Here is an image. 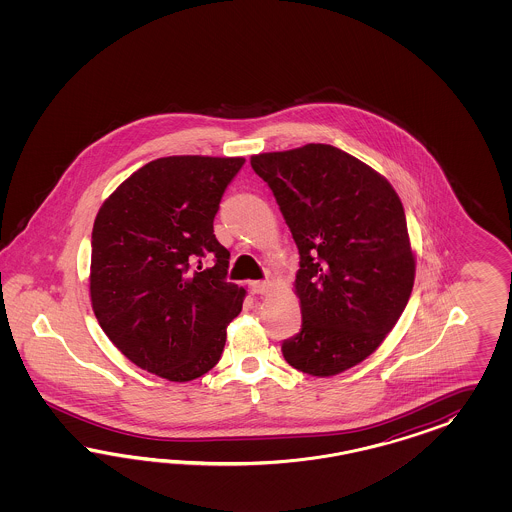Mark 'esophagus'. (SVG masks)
Here are the masks:
<instances>
[{
  "label": "esophagus",
  "instance_id": "1",
  "mask_svg": "<svg viewBox=\"0 0 512 512\" xmlns=\"http://www.w3.org/2000/svg\"><path fill=\"white\" fill-rule=\"evenodd\" d=\"M251 289H253V293H257V295H268V293H272V289H274V283L272 281H255V283H251Z\"/></svg>",
  "mask_w": 512,
  "mask_h": 512
}]
</instances>
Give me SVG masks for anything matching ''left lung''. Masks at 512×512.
<instances>
[{
	"instance_id": "left-lung-1",
	"label": "left lung",
	"mask_w": 512,
	"mask_h": 512,
	"mask_svg": "<svg viewBox=\"0 0 512 512\" xmlns=\"http://www.w3.org/2000/svg\"><path fill=\"white\" fill-rule=\"evenodd\" d=\"M300 253L302 330L283 341L298 372H347L385 341L415 283L402 201L387 178L330 144L251 155Z\"/></svg>"
}]
</instances>
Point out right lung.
I'll return each mask as SVG.
<instances>
[{"label":"right lung","mask_w":512,"mask_h":512,"mask_svg":"<svg viewBox=\"0 0 512 512\" xmlns=\"http://www.w3.org/2000/svg\"><path fill=\"white\" fill-rule=\"evenodd\" d=\"M244 161L159 157L116 187L95 217L93 313L124 357L167 381L210 372L242 311L246 289L225 279L229 251L216 240L214 217ZM204 256L215 264L202 269Z\"/></svg>","instance_id":"right-lung-1"}]
</instances>
